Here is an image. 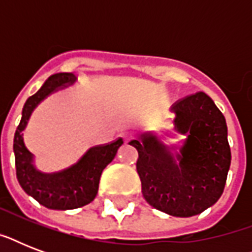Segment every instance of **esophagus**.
Instances as JSON below:
<instances>
[{"instance_id": "34e87169", "label": "esophagus", "mask_w": 252, "mask_h": 252, "mask_svg": "<svg viewBox=\"0 0 252 252\" xmlns=\"http://www.w3.org/2000/svg\"><path fill=\"white\" fill-rule=\"evenodd\" d=\"M123 138H124V141L128 142V141H130L132 138H133V134L129 133V132H126V133L123 134Z\"/></svg>"}]
</instances>
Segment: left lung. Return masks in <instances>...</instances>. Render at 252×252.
Here are the masks:
<instances>
[{
	"label": "left lung",
	"instance_id": "obj_1",
	"mask_svg": "<svg viewBox=\"0 0 252 252\" xmlns=\"http://www.w3.org/2000/svg\"><path fill=\"white\" fill-rule=\"evenodd\" d=\"M174 129L182 141L168 150L152 133L132 140L142 195L153 208L175 217H191L221 197L231 153L222 112L205 93L171 106Z\"/></svg>",
	"mask_w": 252,
	"mask_h": 252
}]
</instances>
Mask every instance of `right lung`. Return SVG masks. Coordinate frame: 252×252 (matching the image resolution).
Here are the masks:
<instances>
[{
	"instance_id": "right-lung-1",
	"label": "right lung",
	"mask_w": 252,
	"mask_h": 252,
	"mask_svg": "<svg viewBox=\"0 0 252 252\" xmlns=\"http://www.w3.org/2000/svg\"><path fill=\"white\" fill-rule=\"evenodd\" d=\"M72 73H57L45 81L36 94L26 100L22 119L14 136V156L18 182L23 191L48 209L66 211L91 203L98 193L102 171L116 156L123 140L118 138L106 145L93 146L70 167L57 172H41L33 166V156L23 142L25 130L32 111L55 91L76 82Z\"/></svg>"
}]
</instances>
